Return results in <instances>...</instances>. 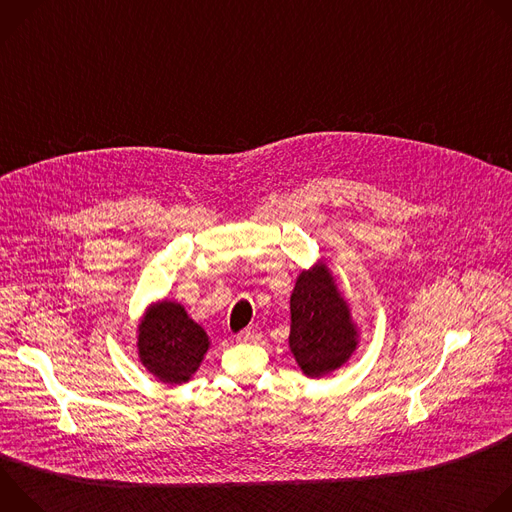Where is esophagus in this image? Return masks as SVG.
<instances>
[{
  "label": "esophagus",
  "mask_w": 512,
  "mask_h": 512,
  "mask_svg": "<svg viewBox=\"0 0 512 512\" xmlns=\"http://www.w3.org/2000/svg\"><path fill=\"white\" fill-rule=\"evenodd\" d=\"M261 328L259 326H249V328H245V330H241L239 334H237V340L239 342H245V344H251V342H257V340H261Z\"/></svg>",
  "instance_id": "obj_1"
}]
</instances>
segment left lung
<instances>
[{
    "label": "left lung",
    "mask_w": 512,
    "mask_h": 512,
    "mask_svg": "<svg viewBox=\"0 0 512 512\" xmlns=\"http://www.w3.org/2000/svg\"><path fill=\"white\" fill-rule=\"evenodd\" d=\"M289 346L308 377L338 369L356 346V330L328 269L302 271L291 294Z\"/></svg>",
    "instance_id": "1"
}]
</instances>
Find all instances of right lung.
<instances>
[{
  "instance_id": "right-lung-1",
  "label": "right lung",
  "mask_w": 512,
  "mask_h": 512,
  "mask_svg": "<svg viewBox=\"0 0 512 512\" xmlns=\"http://www.w3.org/2000/svg\"><path fill=\"white\" fill-rule=\"evenodd\" d=\"M139 358L160 381L186 383L208 350L206 332L174 302L156 304L139 326Z\"/></svg>"
}]
</instances>
